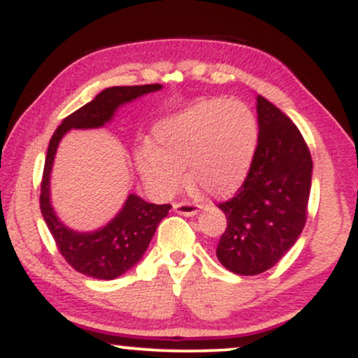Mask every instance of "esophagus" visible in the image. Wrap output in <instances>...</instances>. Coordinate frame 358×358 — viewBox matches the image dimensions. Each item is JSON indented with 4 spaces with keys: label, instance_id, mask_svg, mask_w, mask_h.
<instances>
[{
    "label": "esophagus",
    "instance_id": "esophagus-1",
    "mask_svg": "<svg viewBox=\"0 0 358 358\" xmlns=\"http://www.w3.org/2000/svg\"><path fill=\"white\" fill-rule=\"evenodd\" d=\"M174 211L178 213V215H182V216H194V215H198V206H194V204H191V203H176Z\"/></svg>",
    "mask_w": 358,
    "mask_h": 358
}]
</instances>
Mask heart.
<instances>
[{
  "label": "heart",
  "instance_id": "1",
  "mask_svg": "<svg viewBox=\"0 0 358 358\" xmlns=\"http://www.w3.org/2000/svg\"><path fill=\"white\" fill-rule=\"evenodd\" d=\"M259 120L250 106L224 98L204 99L160 120L155 145L135 154L145 186L162 198L176 194L187 176L210 196L224 198L242 186L259 145Z\"/></svg>",
  "mask_w": 358,
  "mask_h": 358
}]
</instances>
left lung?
<instances>
[{"label":"left lung","mask_w":358,"mask_h":358,"mask_svg":"<svg viewBox=\"0 0 358 358\" xmlns=\"http://www.w3.org/2000/svg\"><path fill=\"white\" fill-rule=\"evenodd\" d=\"M259 145L235 198L220 204L227 230L216 257L233 274L255 275L274 267L306 223L313 160L298 127L266 98H257Z\"/></svg>","instance_id":"8db88e82"}]
</instances>
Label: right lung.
I'll use <instances>...</instances> for the list:
<instances>
[{
  "label": "right lung",
  "instance_id": "1",
  "mask_svg": "<svg viewBox=\"0 0 358 358\" xmlns=\"http://www.w3.org/2000/svg\"><path fill=\"white\" fill-rule=\"evenodd\" d=\"M162 90V84L106 87L92 101L62 120L52 135L43 167L40 211L67 264L84 275L113 280L135 267L147 252L159 223L169 215L171 204L147 203L140 196L128 194L122 210L104 227L92 231H76L60 222L50 201V174L60 140L71 130L103 128L125 104L148 92Z\"/></svg>",
  "mask_w": 358,
  "mask_h": 358
}]
</instances>
